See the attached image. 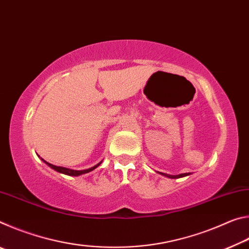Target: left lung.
I'll list each match as a JSON object with an SVG mask.
<instances>
[{
	"instance_id": "1",
	"label": "left lung",
	"mask_w": 249,
	"mask_h": 249,
	"mask_svg": "<svg viewBox=\"0 0 249 249\" xmlns=\"http://www.w3.org/2000/svg\"><path fill=\"white\" fill-rule=\"evenodd\" d=\"M160 175L168 177V178H171V179H178V178H182V177H187L190 175V172H188V174H180V175H177V176H171V175H167V174H162V172H159Z\"/></svg>"
}]
</instances>
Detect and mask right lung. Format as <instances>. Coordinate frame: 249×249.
<instances>
[{"label":"right lung","mask_w":249,"mask_h":249,"mask_svg":"<svg viewBox=\"0 0 249 249\" xmlns=\"http://www.w3.org/2000/svg\"><path fill=\"white\" fill-rule=\"evenodd\" d=\"M43 161H44L45 163H47V165H48L50 168H53V170H56V171H58V172H60V174H64V175H67V176H72V177H78V176H81V175H84V174H88V172H90V171H92V170H94L95 168H98V167L101 165V162H99L98 165H95V166H93V167H91V168H89V169H84V170H73V169H69V168L58 167V166L52 165V163L47 162V161H46V160H44V159H43Z\"/></svg>","instance_id":"right-lung-1"}]
</instances>
